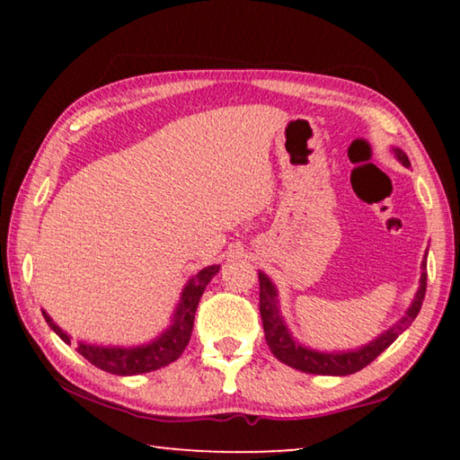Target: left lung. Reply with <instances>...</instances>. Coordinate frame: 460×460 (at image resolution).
<instances>
[{
    "label": "left lung",
    "mask_w": 460,
    "mask_h": 460,
    "mask_svg": "<svg viewBox=\"0 0 460 460\" xmlns=\"http://www.w3.org/2000/svg\"><path fill=\"white\" fill-rule=\"evenodd\" d=\"M395 155H398V160L403 166H410L408 155L402 150H395ZM426 261H422V278H420V288L414 302H411L408 313L402 316V321L395 323L392 329L385 331L381 337L369 342V345H365L363 349H357V351L318 353L292 341L290 332H288L282 321V314H279L276 288L270 282V278L260 271V314L270 351L282 363L290 365V367L305 373H314V376H351L355 371H361L363 367H367L373 359H377V355L384 353L418 316L426 296Z\"/></svg>",
    "instance_id": "obj_1"
}]
</instances>
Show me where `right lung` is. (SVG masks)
<instances>
[{"mask_svg":"<svg viewBox=\"0 0 460 460\" xmlns=\"http://www.w3.org/2000/svg\"><path fill=\"white\" fill-rule=\"evenodd\" d=\"M219 271V266H208L200 270L197 276H194L186 288L182 290L181 305L176 308L174 323L170 324V329L162 334V337L155 339L150 345L134 347V349H118V347H95V345H84L81 342L79 351L84 359L91 365L103 369L107 373H113V376H137V373H147L155 371L164 365L176 361L178 357L189 345L192 326H194V313H197L199 300L202 292H205L207 284L211 282L213 276ZM46 323L50 324V329L58 334V337L65 342H71V337L52 323V318L42 313Z\"/></svg>","mask_w":460,"mask_h":460,"instance_id":"right-lung-1","label":"right lung"}]
</instances>
